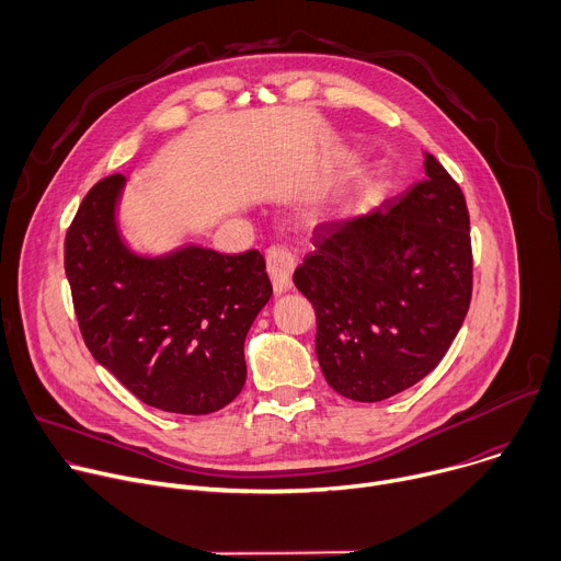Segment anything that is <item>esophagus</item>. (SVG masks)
<instances>
[{"instance_id": "esophagus-1", "label": "esophagus", "mask_w": 561, "mask_h": 561, "mask_svg": "<svg viewBox=\"0 0 561 561\" xmlns=\"http://www.w3.org/2000/svg\"><path fill=\"white\" fill-rule=\"evenodd\" d=\"M266 266L273 282V288L277 295L286 293L290 288V277L295 268V255L284 247H271L266 251Z\"/></svg>"}]
</instances>
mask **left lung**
<instances>
[{"instance_id":"obj_1","label":"left lung","mask_w":561,"mask_h":561,"mask_svg":"<svg viewBox=\"0 0 561 561\" xmlns=\"http://www.w3.org/2000/svg\"><path fill=\"white\" fill-rule=\"evenodd\" d=\"M424 169L379 208L319 224L293 275L317 314L319 366L355 402H381L435 370L470 306L463 193L431 152Z\"/></svg>"}]
</instances>
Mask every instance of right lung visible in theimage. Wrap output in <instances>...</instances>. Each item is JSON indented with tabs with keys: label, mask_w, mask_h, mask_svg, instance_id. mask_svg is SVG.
Instances as JSON below:
<instances>
[{
	"label": "right lung",
	"mask_w": 561,
	"mask_h": 561,
	"mask_svg": "<svg viewBox=\"0 0 561 561\" xmlns=\"http://www.w3.org/2000/svg\"><path fill=\"white\" fill-rule=\"evenodd\" d=\"M124 175L98 182L66 230L64 268L93 357L144 404L208 415L247 381L244 340L273 295L260 251H128L115 224Z\"/></svg>",
	"instance_id": "add662e5"
}]
</instances>
